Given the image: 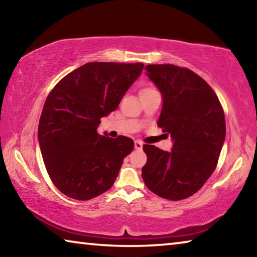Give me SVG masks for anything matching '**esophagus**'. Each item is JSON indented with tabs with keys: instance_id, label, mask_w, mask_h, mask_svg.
I'll return each mask as SVG.
<instances>
[{
	"instance_id": "obj_1",
	"label": "esophagus",
	"mask_w": 257,
	"mask_h": 257,
	"mask_svg": "<svg viewBox=\"0 0 257 257\" xmlns=\"http://www.w3.org/2000/svg\"><path fill=\"white\" fill-rule=\"evenodd\" d=\"M135 149L142 150L143 149V143L141 141H135Z\"/></svg>"
}]
</instances>
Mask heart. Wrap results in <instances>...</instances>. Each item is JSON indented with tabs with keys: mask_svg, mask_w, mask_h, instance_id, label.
I'll return each mask as SVG.
<instances>
[{
	"mask_svg": "<svg viewBox=\"0 0 257 257\" xmlns=\"http://www.w3.org/2000/svg\"><path fill=\"white\" fill-rule=\"evenodd\" d=\"M153 90H155V89L152 88V87H145V88H143L141 90V94L142 93H147V92H153Z\"/></svg>",
	"mask_w": 257,
	"mask_h": 257,
	"instance_id": "b5f03b06",
	"label": "heart"
}]
</instances>
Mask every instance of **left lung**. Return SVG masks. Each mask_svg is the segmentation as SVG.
<instances>
[{
  "label": "left lung",
  "instance_id": "1",
  "mask_svg": "<svg viewBox=\"0 0 257 257\" xmlns=\"http://www.w3.org/2000/svg\"><path fill=\"white\" fill-rule=\"evenodd\" d=\"M146 76L162 95L158 125L170 134V152L144 145L142 177L160 197L180 201L202 188L215 170L225 138L224 113L210 85L189 69L150 64Z\"/></svg>",
  "mask_w": 257,
  "mask_h": 257
}]
</instances>
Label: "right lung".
I'll list each match as a JSON object with an SVG mask.
<instances>
[{
    "mask_svg": "<svg viewBox=\"0 0 257 257\" xmlns=\"http://www.w3.org/2000/svg\"><path fill=\"white\" fill-rule=\"evenodd\" d=\"M143 63L89 62L59 81L47 96L38 143L49 176L61 193L87 201L114 184L132 138L97 134L101 118L118 108Z\"/></svg>",
    "mask_w": 257,
    "mask_h": 257,
    "instance_id": "right-lung-1",
    "label": "right lung"
}]
</instances>
